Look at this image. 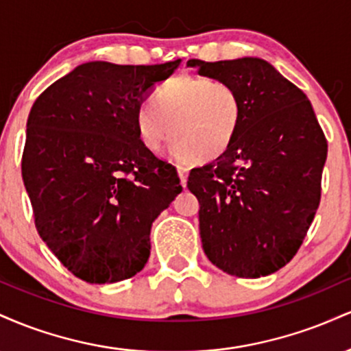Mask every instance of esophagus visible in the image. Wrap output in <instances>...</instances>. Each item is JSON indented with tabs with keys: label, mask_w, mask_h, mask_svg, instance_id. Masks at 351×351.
I'll return each mask as SVG.
<instances>
[{
	"label": "esophagus",
	"mask_w": 351,
	"mask_h": 351,
	"mask_svg": "<svg viewBox=\"0 0 351 351\" xmlns=\"http://www.w3.org/2000/svg\"><path fill=\"white\" fill-rule=\"evenodd\" d=\"M188 171H189L188 167H184V165H178V176H180V181H181V186H186Z\"/></svg>",
	"instance_id": "1"
}]
</instances>
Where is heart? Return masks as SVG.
<instances>
[{
	"label": "heart",
	"instance_id": "b5f03b06",
	"mask_svg": "<svg viewBox=\"0 0 351 351\" xmlns=\"http://www.w3.org/2000/svg\"><path fill=\"white\" fill-rule=\"evenodd\" d=\"M243 122V100L229 82L206 77H173L153 92L150 107L136 110L140 143L158 153L175 140L181 160L211 162L234 143Z\"/></svg>",
	"mask_w": 351,
	"mask_h": 351
}]
</instances>
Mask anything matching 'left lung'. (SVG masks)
<instances>
[{"mask_svg":"<svg viewBox=\"0 0 351 351\" xmlns=\"http://www.w3.org/2000/svg\"><path fill=\"white\" fill-rule=\"evenodd\" d=\"M199 75L224 80L243 100L231 148L193 168L199 234L216 267L257 279L291 263L312 224L322 191L327 138L312 104L267 60L189 59Z\"/></svg>","mask_w":351,"mask_h":351,"instance_id":"8db88e82","label":"left lung"}]
</instances>
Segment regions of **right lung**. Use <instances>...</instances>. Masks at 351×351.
<instances>
[{
  "label": "right lung",
  "instance_id": "add662e5",
  "mask_svg": "<svg viewBox=\"0 0 351 351\" xmlns=\"http://www.w3.org/2000/svg\"><path fill=\"white\" fill-rule=\"evenodd\" d=\"M180 62L80 64L31 108L21 173L34 224L79 279L112 284L142 271L152 223L183 189L135 128L143 100Z\"/></svg>",
  "mask_w": 351,
  "mask_h": 351
}]
</instances>
